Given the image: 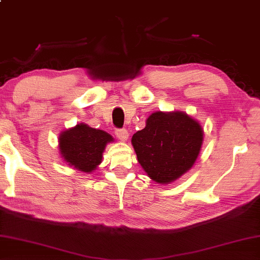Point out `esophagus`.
<instances>
[{
	"label": "esophagus",
	"instance_id": "esophagus-1",
	"mask_svg": "<svg viewBox=\"0 0 260 260\" xmlns=\"http://www.w3.org/2000/svg\"><path fill=\"white\" fill-rule=\"evenodd\" d=\"M115 135L122 142H125V140H127V137H129V133H127L126 129H116L115 130Z\"/></svg>",
	"mask_w": 260,
	"mask_h": 260
}]
</instances>
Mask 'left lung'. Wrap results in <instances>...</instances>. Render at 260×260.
Segmentation results:
<instances>
[{"instance_id": "obj_1", "label": "left lung", "mask_w": 260, "mask_h": 260, "mask_svg": "<svg viewBox=\"0 0 260 260\" xmlns=\"http://www.w3.org/2000/svg\"><path fill=\"white\" fill-rule=\"evenodd\" d=\"M203 129L184 113H153L133 136L138 162L153 181L169 183L192 167L203 144Z\"/></svg>"}]
</instances>
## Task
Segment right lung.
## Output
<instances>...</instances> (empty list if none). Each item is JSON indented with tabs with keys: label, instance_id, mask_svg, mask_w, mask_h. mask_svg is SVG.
<instances>
[{
	"label": "right lung",
	"instance_id": "add662e5",
	"mask_svg": "<svg viewBox=\"0 0 260 260\" xmlns=\"http://www.w3.org/2000/svg\"><path fill=\"white\" fill-rule=\"evenodd\" d=\"M112 140L109 134L82 123L61 134L59 151L69 166L90 173L101 164L102 152Z\"/></svg>",
	"mask_w": 260,
	"mask_h": 260
}]
</instances>
